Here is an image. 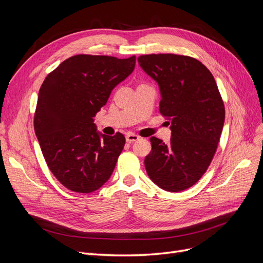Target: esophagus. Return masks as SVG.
I'll return each instance as SVG.
<instances>
[{
  "instance_id": "34e87169",
  "label": "esophagus",
  "mask_w": 263,
  "mask_h": 263,
  "mask_svg": "<svg viewBox=\"0 0 263 263\" xmlns=\"http://www.w3.org/2000/svg\"><path fill=\"white\" fill-rule=\"evenodd\" d=\"M137 140H139V136H137V135H135V134H128L126 136V141L129 142V144H132V142H134V141H137Z\"/></svg>"
}]
</instances>
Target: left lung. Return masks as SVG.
<instances>
[{
    "label": "left lung",
    "instance_id": "left-lung-1",
    "mask_svg": "<svg viewBox=\"0 0 263 263\" xmlns=\"http://www.w3.org/2000/svg\"><path fill=\"white\" fill-rule=\"evenodd\" d=\"M138 62L160 87V114L172 130L168 144L150 138L146 171L159 187L180 192L209 169L224 126V101L211 71L193 57L150 53Z\"/></svg>",
    "mask_w": 263,
    "mask_h": 263
}]
</instances>
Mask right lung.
Segmentation results:
<instances>
[{
  "instance_id": "add662e5",
  "label": "right lung",
  "mask_w": 263,
  "mask_h": 263,
  "mask_svg": "<svg viewBox=\"0 0 263 263\" xmlns=\"http://www.w3.org/2000/svg\"><path fill=\"white\" fill-rule=\"evenodd\" d=\"M135 62L136 55L76 54L43 82L34 128L47 165L68 190L91 193L112 176L125 137L121 133L100 136L93 118L133 72Z\"/></svg>"
}]
</instances>
